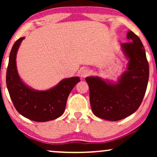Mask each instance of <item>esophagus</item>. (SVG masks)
<instances>
[{
    "mask_svg": "<svg viewBox=\"0 0 157 157\" xmlns=\"http://www.w3.org/2000/svg\"><path fill=\"white\" fill-rule=\"evenodd\" d=\"M89 74H90V71L88 69V68H83V69H81L80 71V75L82 78H85V77L89 76Z\"/></svg>",
    "mask_w": 157,
    "mask_h": 157,
    "instance_id": "esophagus-1",
    "label": "esophagus"
}]
</instances>
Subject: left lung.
<instances>
[{
    "label": "left lung",
    "instance_id": "obj_1",
    "mask_svg": "<svg viewBox=\"0 0 157 157\" xmlns=\"http://www.w3.org/2000/svg\"><path fill=\"white\" fill-rule=\"evenodd\" d=\"M126 38L131 42L121 47L128 61L127 70L117 82L97 76L86 78L92 111L108 121H119L134 113L142 102L149 81V63L142 43L132 31L127 32Z\"/></svg>",
    "mask_w": 157,
    "mask_h": 157
}]
</instances>
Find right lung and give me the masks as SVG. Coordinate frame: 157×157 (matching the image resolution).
I'll list each match as a JSON object with an SVG mask.
<instances>
[{
    "label": "right lung",
    "mask_w": 157,
    "mask_h": 157,
    "mask_svg": "<svg viewBox=\"0 0 157 157\" xmlns=\"http://www.w3.org/2000/svg\"><path fill=\"white\" fill-rule=\"evenodd\" d=\"M25 37L17 40L12 47L6 72V85L18 112L34 121L45 122L57 119L65 111L68 95L80 81L78 76L63 78L51 89L40 91L30 87L19 76L16 56Z\"/></svg>",
    "instance_id": "right-lung-1"
}]
</instances>
